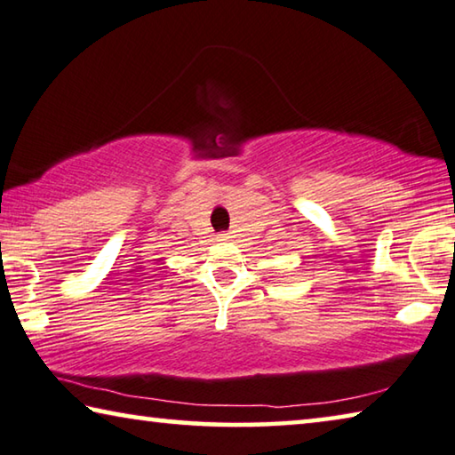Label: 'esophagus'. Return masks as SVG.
Returning <instances> with one entry per match:
<instances>
[{"mask_svg":"<svg viewBox=\"0 0 455 455\" xmlns=\"http://www.w3.org/2000/svg\"><path fill=\"white\" fill-rule=\"evenodd\" d=\"M218 237H220V242H228L232 235H229L228 232H221V234H218Z\"/></svg>","mask_w":455,"mask_h":455,"instance_id":"obj_1","label":"esophagus"}]
</instances>
